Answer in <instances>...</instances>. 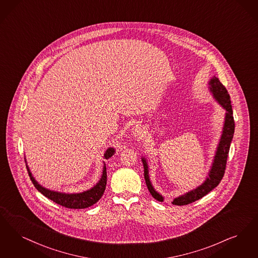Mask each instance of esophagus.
I'll list each match as a JSON object with an SVG mask.
<instances>
[{
    "label": "esophagus",
    "instance_id": "obj_1",
    "mask_svg": "<svg viewBox=\"0 0 258 258\" xmlns=\"http://www.w3.org/2000/svg\"><path fill=\"white\" fill-rule=\"evenodd\" d=\"M145 134H146V132H145L144 127L140 124H136L132 130V134L135 138H142V137H144Z\"/></svg>",
    "mask_w": 258,
    "mask_h": 258
}]
</instances>
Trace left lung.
<instances>
[{
    "mask_svg": "<svg viewBox=\"0 0 258 258\" xmlns=\"http://www.w3.org/2000/svg\"><path fill=\"white\" fill-rule=\"evenodd\" d=\"M208 89L212 94L215 101L226 110L225 113V121L223 125V131L221 134V138L219 140V143L217 146L215 155L212 161V164L210 167V170L208 171V174L206 175V180L200 186L196 187L195 189L187 192L181 196L175 198L172 202L175 206H186L193 202H196L198 200L202 199L203 197L206 196L210 191H212L222 180L225 170H226V164H227V155L229 152L230 143L233 138L234 134V120H233V112L231 107V102L230 97L227 93L226 87L220 83L216 77H213L208 82ZM143 167H144V177L146 180V184L148 186V189L152 196L155 198V200L159 202H163L164 198L160 195L152 184L150 175H149V165L148 161L145 156L141 157Z\"/></svg>",
    "mask_w": 258,
    "mask_h": 258,
    "instance_id": "1",
    "label": "left lung"
}]
</instances>
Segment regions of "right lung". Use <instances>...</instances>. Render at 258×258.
Wrapping results in <instances>:
<instances>
[{
    "mask_svg": "<svg viewBox=\"0 0 258 258\" xmlns=\"http://www.w3.org/2000/svg\"><path fill=\"white\" fill-rule=\"evenodd\" d=\"M115 154V149L113 147L108 148L104 155L103 158L104 159H108L110 158L112 155ZM26 161V165L28 169V173L31 177V180L33 183L34 187L43 194L44 196L50 200H52L53 203L60 205V206L67 207V208H73V209H82V208H86L89 206L95 205L103 195V192L105 190V186H106V167L105 163L103 161V174L100 178V180L93 186L92 188L83 191L81 193H63V192H57V191H53L47 189L45 187L40 185L36 179L33 177V175L31 174V170L28 166L27 160L25 158Z\"/></svg>",
    "mask_w": 258,
    "mask_h": 258,
    "instance_id": "1",
    "label": "right lung"
}]
</instances>
